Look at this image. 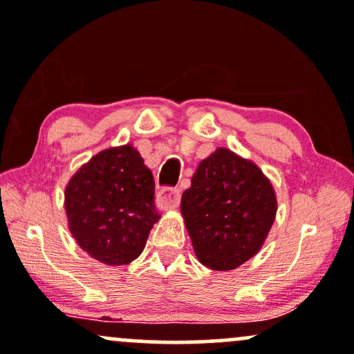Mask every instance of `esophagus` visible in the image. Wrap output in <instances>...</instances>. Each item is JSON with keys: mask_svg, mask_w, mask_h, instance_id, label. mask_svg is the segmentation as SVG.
Wrapping results in <instances>:
<instances>
[{"mask_svg": "<svg viewBox=\"0 0 354 354\" xmlns=\"http://www.w3.org/2000/svg\"><path fill=\"white\" fill-rule=\"evenodd\" d=\"M180 200H181L180 188L165 186V188H161L160 191H158L156 201H158V206H160V208H163V209L176 208V206L180 205Z\"/></svg>", "mask_w": 354, "mask_h": 354, "instance_id": "34e87169", "label": "esophagus"}]
</instances>
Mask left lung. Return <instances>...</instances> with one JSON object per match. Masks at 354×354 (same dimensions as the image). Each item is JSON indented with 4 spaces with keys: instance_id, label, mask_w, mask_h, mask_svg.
Wrapping results in <instances>:
<instances>
[{
    "instance_id": "1",
    "label": "left lung",
    "mask_w": 354,
    "mask_h": 354,
    "mask_svg": "<svg viewBox=\"0 0 354 354\" xmlns=\"http://www.w3.org/2000/svg\"><path fill=\"white\" fill-rule=\"evenodd\" d=\"M181 213L198 259L228 271L258 253L274 221L276 196L258 166L219 148L198 166Z\"/></svg>"
}]
</instances>
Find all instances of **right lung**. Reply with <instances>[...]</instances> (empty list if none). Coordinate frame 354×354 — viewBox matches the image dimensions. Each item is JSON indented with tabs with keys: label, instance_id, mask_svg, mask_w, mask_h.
I'll use <instances>...</instances> for the list:
<instances>
[{
	"label": "right lung",
	"instance_id": "add662e5",
	"mask_svg": "<svg viewBox=\"0 0 354 354\" xmlns=\"http://www.w3.org/2000/svg\"><path fill=\"white\" fill-rule=\"evenodd\" d=\"M64 208L78 245L109 266L136 259L160 219L153 174L128 145L81 166L66 186Z\"/></svg>",
	"mask_w": 354,
	"mask_h": 354
}]
</instances>
